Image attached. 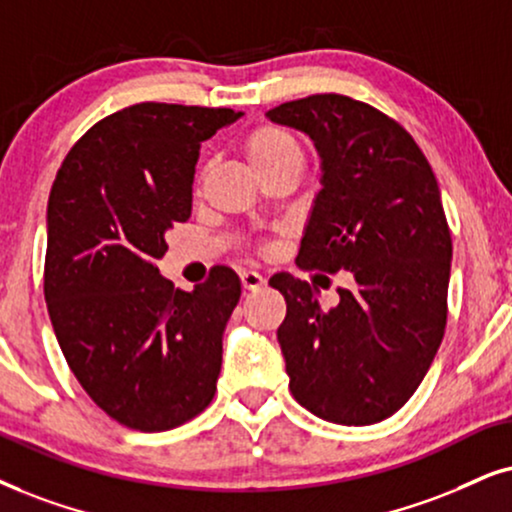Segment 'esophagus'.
<instances>
[{
	"label": "esophagus",
	"mask_w": 512,
	"mask_h": 512,
	"mask_svg": "<svg viewBox=\"0 0 512 512\" xmlns=\"http://www.w3.org/2000/svg\"><path fill=\"white\" fill-rule=\"evenodd\" d=\"M241 283H243V290H260L267 286V278L257 274V271H243Z\"/></svg>",
	"instance_id": "1"
}]
</instances>
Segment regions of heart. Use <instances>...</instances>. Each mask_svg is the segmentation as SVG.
I'll list each match as a JSON object with an SVG mask.
<instances>
[{
	"mask_svg": "<svg viewBox=\"0 0 512 512\" xmlns=\"http://www.w3.org/2000/svg\"><path fill=\"white\" fill-rule=\"evenodd\" d=\"M245 155L257 172L269 174L286 165H302V148L293 132L278 125L255 127L243 141Z\"/></svg>",
	"mask_w": 512,
	"mask_h": 512,
	"instance_id": "heart-1",
	"label": "heart"
}]
</instances>
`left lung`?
I'll return each instance as SVG.
<instances>
[{
    "label": "left lung",
    "mask_w": 512,
    "mask_h": 512,
    "mask_svg": "<svg viewBox=\"0 0 512 512\" xmlns=\"http://www.w3.org/2000/svg\"><path fill=\"white\" fill-rule=\"evenodd\" d=\"M267 118L307 134L321 158L297 267L354 276L333 309L307 281H269L288 304L276 338L290 392L328 423H380L418 390L444 338L451 234L435 172L399 122L349 96L314 94Z\"/></svg>",
    "instance_id": "obj_1"
}]
</instances>
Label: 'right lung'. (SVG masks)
I'll return each mask as SVG.
<instances>
[{"label": "right lung", "mask_w": 512, "mask_h": 512, "mask_svg": "<svg viewBox=\"0 0 512 512\" xmlns=\"http://www.w3.org/2000/svg\"><path fill=\"white\" fill-rule=\"evenodd\" d=\"M231 108L137 103L96 122L49 193L44 300L84 392L132 430H172L210 404L241 297L231 269L186 293L160 276L165 234L191 217L200 144Z\"/></svg>", "instance_id": "right-lung-1"}]
</instances>
